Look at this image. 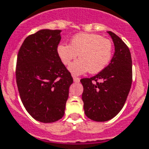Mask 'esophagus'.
Masks as SVG:
<instances>
[{
    "label": "esophagus",
    "mask_w": 149,
    "mask_h": 149,
    "mask_svg": "<svg viewBox=\"0 0 149 149\" xmlns=\"http://www.w3.org/2000/svg\"><path fill=\"white\" fill-rule=\"evenodd\" d=\"M72 77H73V80L74 82H79V81H80V79H79V78H78V77H75L74 75H73Z\"/></svg>",
    "instance_id": "34e87169"
}]
</instances>
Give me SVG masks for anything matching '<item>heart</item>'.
I'll use <instances>...</instances> for the list:
<instances>
[{"instance_id":"obj_1","label":"heart","mask_w":149,"mask_h":149,"mask_svg":"<svg viewBox=\"0 0 149 149\" xmlns=\"http://www.w3.org/2000/svg\"><path fill=\"white\" fill-rule=\"evenodd\" d=\"M59 57L64 65L79 56L80 59L69 66L74 74H82L88 70L97 74L102 71L112 56V43L97 33H80L72 37L70 45L60 44L57 46Z\"/></svg>"}]
</instances>
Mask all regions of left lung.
<instances>
[{
  "label": "left lung",
  "mask_w": 149,
  "mask_h": 149,
  "mask_svg": "<svg viewBox=\"0 0 149 149\" xmlns=\"http://www.w3.org/2000/svg\"><path fill=\"white\" fill-rule=\"evenodd\" d=\"M115 53L110 63L90 79H82V100L86 116L96 122L110 120L123 108L132 84V60L130 49L122 39L108 31Z\"/></svg>",
  "instance_id": "left-lung-1"
}]
</instances>
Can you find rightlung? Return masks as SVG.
Masks as SVG:
<instances>
[{
	"label": "right lung",
	"mask_w": 149,
	"mask_h": 149,
	"mask_svg": "<svg viewBox=\"0 0 149 149\" xmlns=\"http://www.w3.org/2000/svg\"><path fill=\"white\" fill-rule=\"evenodd\" d=\"M60 30H40L24 40L18 53L16 83L26 110L37 121L49 123L64 115L70 73L57 53Z\"/></svg>",
	"instance_id": "add662e5"
}]
</instances>
